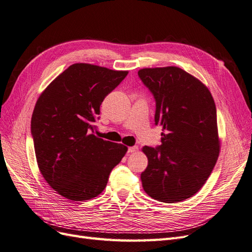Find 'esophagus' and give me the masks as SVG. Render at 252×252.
I'll return each mask as SVG.
<instances>
[{
	"instance_id": "esophagus-1",
	"label": "esophagus",
	"mask_w": 252,
	"mask_h": 252,
	"mask_svg": "<svg viewBox=\"0 0 252 252\" xmlns=\"http://www.w3.org/2000/svg\"><path fill=\"white\" fill-rule=\"evenodd\" d=\"M136 150H138V147H136V146H132V147H129L128 148L129 154H132V152H135Z\"/></svg>"
}]
</instances>
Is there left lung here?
<instances>
[{
    "instance_id": "1",
    "label": "left lung",
    "mask_w": 252,
    "mask_h": 252,
    "mask_svg": "<svg viewBox=\"0 0 252 252\" xmlns=\"http://www.w3.org/2000/svg\"><path fill=\"white\" fill-rule=\"evenodd\" d=\"M140 79L156 100L161 145L143 147L148 158L142 185L152 199L177 203L195 194L220 154L217 108L204 84L179 67L144 68Z\"/></svg>"
}]
</instances>
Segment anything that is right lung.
<instances>
[{"instance_id":"add662e5","label":"right lung","mask_w":252,"mask_h":252,"mask_svg":"<svg viewBox=\"0 0 252 252\" xmlns=\"http://www.w3.org/2000/svg\"><path fill=\"white\" fill-rule=\"evenodd\" d=\"M128 71L77 63L53 80L37 98L32 135L39 169L66 199L87 201L100 194L127 151L94 135L105 96Z\"/></svg>"}]
</instances>
